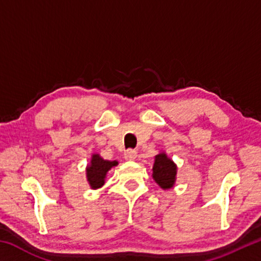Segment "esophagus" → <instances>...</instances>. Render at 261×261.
I'll use <instances>...</instances> for the list:
<instances>
[{"label": "esophagus", "mask_w": 261, "mask_h": 261, "mask_svg": "<svg viewBox=\"0 0 261 261\" xmlns=\"http://www.w3.org/2000/svg\"><path fill=\"white\" fill-rule=\"evenodd\" d=\"M136 156H137V152L135 151V149H132V148L126 149L125 153H124L125 160H135Z\"/></svg>", "instance_id": "1"}]
</instances>
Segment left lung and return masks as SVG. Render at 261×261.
<instances>
[{
    "label": "left lung",
    "instance_id": "left-lung-1",
    "mask_svg": "<svg viewBox=\"0 0 261 261\" xmlns=\"http://www.w3.org/2000/svg\"><path fill=\"white\" fill-rule=\"evenodd\" d=\"M176 166L167 158L165 153H160L155 156L153 166V178L162 189H170L175 183Z\"/></svg>",
    "mask_w": 261,
    "mask_h": 261
}]
</instances>
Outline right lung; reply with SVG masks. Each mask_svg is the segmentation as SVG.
I'll list each match as a JSON object with an SVG mask.
<instances>
[{
	"mask_svg": "<svg viewBox=\"0 0 261 261\" xmlns=\"http://www.w3.org/2000/svg\"><path fill=\"white\" fill-rule=\"evenodd\" d=\"M117 161H107L98 154L92 156L91 165L87 167V180L93 189L101 188L105 184V177L110 168L116 166Z\"/></svg>",
	"mask_w": 261,
	"mask_h": 261,
	"instance_id": "1",
	"label": "right lung"
}]
</instances>
